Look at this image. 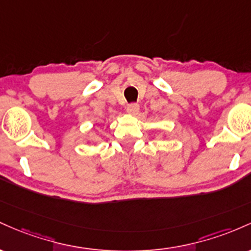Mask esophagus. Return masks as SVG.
<instances>
[{
  "label": "esophagus",
  "instance_id": "1",
  "mask_svg": "<svg viewBox=\"0 0 251 251\" xmlns=\"http://www.w3.org/2000/svg\"><path fill=\"white\" fill-rule=\"evenodd\" d=\"M139 109H140L139 104L131 103V104H129L128 106H126V112H128V114H130V115H136L137 112H139Z\"/></svg>",
  "mask_w": 251,
  "mask_h": 251
}]
</instances>
